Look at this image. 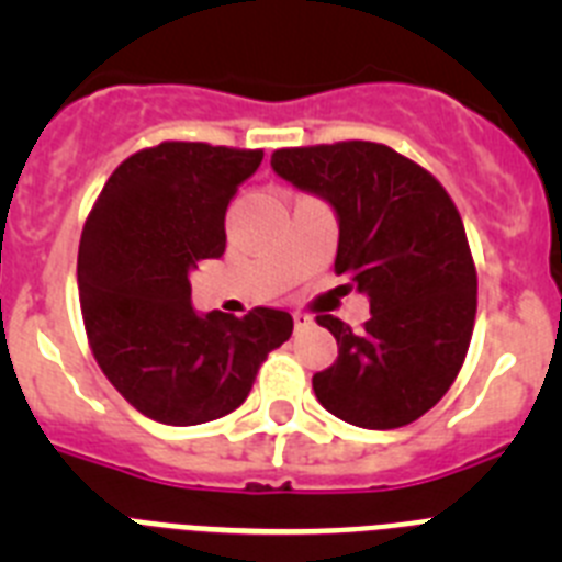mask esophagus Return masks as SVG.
<instances>
[{
  "label": "esophagus",
  "instance_id": "esophagus-1",
  "mask_svg": "<svg viewBox=\"0 0 562 562\" xmlns=\"http://www.w3.org/2000/svg\"><path fill=\"white\" fill-rule=\"evenodd\" d=\"M292 321H295V329H306V326H312V315H306V312H295Z\"/></svg>",
  "mask_w": 562,
  "mask_h": 562
}]
</instances>
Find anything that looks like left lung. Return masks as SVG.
Here are the masks:
<instances>
[{
	"instance_id": "1",
	"label": "left lung",
	"mask_w": 562,
	"mask_h": 562,
	"mask_svg": "<svg viewBox=\"0 0 562 562\" xmlns=\"http://www.w3.org/2000/svg\"><path fill=\"white\" fill-rule=\"evenodd\" d=\"M270 162L335 207V272L371 304L362 331L317 315L337 340V360L312 376L317 402L357 428L411 425L459 376L479 306L473 252L450 193L382 143L278 148Z\"/></svg>"
}]
</instances>
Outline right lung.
<instances>
[{"mask_svg": "<svg viewBox=\"0 0 562 562\" xmlns=\"http://www.w3.org/2000/svg\"><path fill=\"white\" fill-rule=\"evenodd\" d=\"M261 148L166 140L114 168L78 245L89 349L117 394L162 425L236 411L261 362L290 340L292 315L191 306V270L225 252V213Z\"/></svg>", "mask_w": 562, "mask_h": 562, "instance_id": "obj_1", "label": "right lung"}]
</instances>
